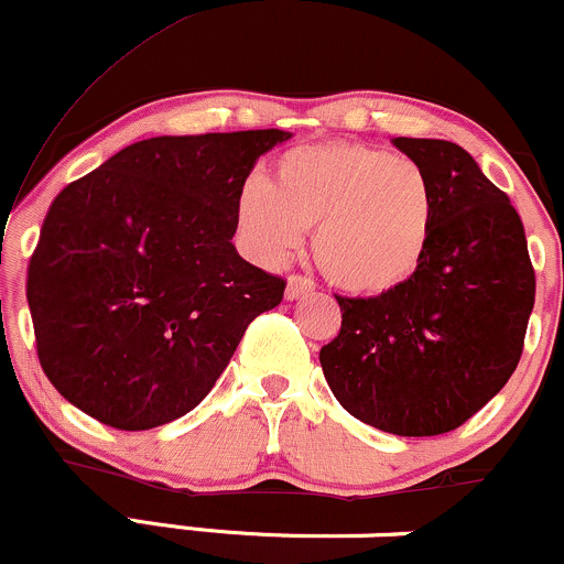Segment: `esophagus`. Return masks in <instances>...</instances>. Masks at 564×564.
Masks as SVG:
<instances>
[{"instance_id":"34e87169","label":"esophagus","mask_w":564,"mask_h":564,"mask_svg":"<svg viewBox=\"0 0 564 564\" xmlns=\"http://www.w3.org/2000/svg\"><path fill=\"white\" fill-rule=\"evenodd\" d=\"M315 289V283L310 281L307 275H289V281H286V300H300V296H304V294H310V291Z\"/></svg>"}]
</instances>
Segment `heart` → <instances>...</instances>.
<instances>
[{
    "label": "heart",
    "instance_id": "1",
    "mask_svg": "<svg viewBox=\"0 0 564 564\" xmlns=\"http://www.w3.org/2000/svg\"><path fill=\"white\" fill-rule=\"evenodd\" d=\"M243 249L286 262L315 228L313 251L336 286L381 294L424 262L435 191L422 164L371 145H310L283 153L273 183L249 177L236 196Z\"/></svg>",
    "mask_w": 564,
    "mask_h": 564
}]
</instances>
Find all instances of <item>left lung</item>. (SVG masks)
I'll return each mask as SVG.
<instances>
[{"instance_id": "left-lung-1", "label": "left lung", "mask_w": 564, "mask_h": 564, "mask_svg": "<svg viewBox=\"0 0 564 564\" xmlns=\"http://www.w3.org/2000/svg\"><path fill=\"white\" fill-rule=\"evenodd\" d=\"M435 191L424 262L379 296H336L341 328L321 349L347 413L400 437H432L475 416L507 384L535 302L525 228L509 196L448 140L394 138Z\"/></svg>"}]
</instances>
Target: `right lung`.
I'll return each mask as SVG.
<instances>
[{"label":"right lung","instance_id":"add662e5","mask_svg":"<svg viewBox=\"0 0 564 564\" xmlns=\"http://www.w3.org/2000/svg\"><path fill=\"white\" fill-rule=\"evenodd\" d=\"M283 129L151 138L57 193L29 262L47 379L113 430L185 416L286 281L232 246L236 196Z\"/></svg>","mask_w":564,"mask_h":564}]
</instances>
